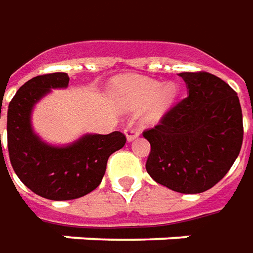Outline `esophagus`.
I'll list each match as a JSON object with an SVG mask.
<instances>
[{"mask_svg":"<svg viewBox=\"0 0 253 253\" xmlns=\"http://www.w3.org/2000/svg\"><path fill=\"white\" fill-rule=\"evenodd\" d=\"M125 134H126V138L127 141L130 142V141H133L135 140L138 135H140V131L135 128V127H131V126H128L126 127V130H125Z\"/></svg>","mask_w":253,"mask_h":253,"instance_id":"obj_1","label":"esophagus"}]
</instances>
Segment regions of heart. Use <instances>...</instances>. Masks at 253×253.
I'll return each mask as SVG.
<instances>
[{"label":"heart","instance_id":"1","mask_svg":"<svg viewBox=\"0 0 253 253\" xmlns=\"http://www.w3.org/2000/svg\"><path fill=\"white\" fill-rule=\"evenodd\" d=\"M115 101L127 111L141 109L149 105L144 112L147 123H155L170 109L177 95L173 83L163 84L148 77L127 75L115 80L112 88Z\"/></svg>","mask_w":253,"mask_h":253}]
</instances>
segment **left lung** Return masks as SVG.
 <instances>
[{
  "label": "left lung",
  "mask_w": 253,
  "mask_h": 253,
  "mask_svg": "<svg viewBox=\"0 0 253 253\" xmlns=\"http://www.w3.org/2000/svg\"><path fill=\"white\" fill-rule=\"evenodd\" d=\"M187 98L144 131L151 144L147 171L156 183L181 194H199L227 174L242 145L240 99L214 75L180 73Z\"/></svg>",
  "instance_id": "8db88e82"
}]
</instances>
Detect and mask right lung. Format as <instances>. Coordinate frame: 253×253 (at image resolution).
Returning a JSON list of instances; mask_svg holds the SVG:
<instances>
[{
    "mask_svg": "<svg viewBox=\"0 0 253 253\" xmlns=\"http://www.w3.org/2000/svg\"><path fill=\"white\" fill-rule=\"evenodd\" d=\"M68 85V73L33 77L12 98L6 115L12 168L27 188L52 201L80 198L95 190L102 181L108 158L126 144L120 131L83 134L66 145L42 140L33 128V109L51 91Z\"/></svg>",
    "mask_w": 253,
    "mask_h": 253,
    "instance_id": "add662e5",
    "label": "right lung"
}]
</instances>
